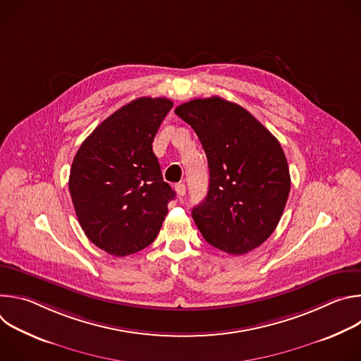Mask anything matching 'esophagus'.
Segmentation results:
<instances>
[{
	"label": "esophagus",
	"mask_w": 361,
	"mask_h": 361,
	"mask_svg": "<svg viewBox=\"0 0 361 361\" xmlns=\"http://www.w3.org/2000/svg\"><path fill=\"white\" fill-rule=\"evenodd\" d=\"M174 188H176V192H177V195L181 198V197H184V194H185V184L184 183H177L176 185H174Z\"/></svg>",
	"instance_id": "1"
}]
</instances>
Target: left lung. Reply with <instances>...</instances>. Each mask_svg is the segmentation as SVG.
<instances>
[{
	"instance_id": "1",
	"label": "left lung",
	"mask_w": 361,
	"mask_h": 361,
	"mask_svg": "<svg viewBox=\"0 0 361 361\" xmlns=\"http://www.w3.org/2000/svg\"><path fill=\"white\" fill-rule=\"evenodd\" d=\"M174 113L192 127L209 160V192L192 209L204 240L234 255L262 245L281 219L291 185L279 140L221 97L191 99Z\"/></svg>"
}]
</instances>
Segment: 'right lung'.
Wrapping results in <instances>:
<instances>
[{
  "label": "right lung",
  "instance_id": "add662e5",
  "mask_svg": "<svg viewBox=\"0 0 361 361\" xmlns=\"http://www.w3.org/2000/svg\"><path fill=\"white\" fill-rule=\"evenodd\" d=\"M169 98L141 97L102 121L78 148L68 188L91 243L117 257L156 240L176 192L152 151Z\"/></svg>",
  "mask_w": 361,
  "mask_h": 361
}]
</instances>
